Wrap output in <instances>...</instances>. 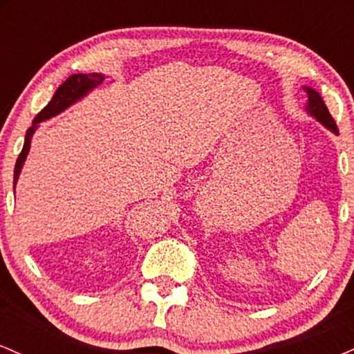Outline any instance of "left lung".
I'll list each match as a JSON object with an SVG mask.
<instances>
[{
	"label": "left lung",
	"instance_id": "left-lung-1",
	"mask_svg": "<svg viewBox=\"0 0 354 354\" xmlns=\"http://www.w3.org/2000/svg\"><path fill=\"white\" fill-rule=\"evenodd\" d=\"M304 91H306V95H308L306 111L310 113V115L315 118L316 121H319L324 128L330 129V131L335 133V135H338V128H336L335 120L331 118L330 111H328L326 104H324V101H323V98H321L319 93L310 86H304Z\"/></svg>",
	"mask_w": 354,
	"mask_h": 354
}]
</instances>
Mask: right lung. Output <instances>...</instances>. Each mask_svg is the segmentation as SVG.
<instances>
[{"label": "right lung", "mask_w": 354, "mask_h": 354, "mask_svg": "<svg viewBox=\"0 0 354 354\" xmlns=\"http://www.w3.org/2000/svg\"><path fill=\"white\" fill-rule=\"evenodd\" d=\"M104 81V75L101 73H78V75H71L70 78L64 81L61 86L56 89V93L53 95V98L50 103L44 106L41 111L36 115L33 120V124L28 128L26 131V138H24V145L21 153H19L18 160H16L15 165V180H13V188H16V183H18L19 173H21V168L26 161L28 153H30V146H31V138H33L36 128H38L41 121L50 120V118L59 115L61 111H64L66 108H70L71 104H75L76 101H80L81 98L88 95L89 91H93L96 86H100L101 83Z\"/></svg>", "instance_id": "add662e5"}]
</instances>
